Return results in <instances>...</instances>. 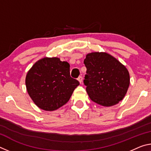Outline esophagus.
I'll return each mask as SVG.
<instances>
[{
  "mask_svg": "<svg viewBox=\"0 0 151 151\" xmlns=\"http://www.w3.org/2000/svg\"><path fill=\"white\" fill-rule=\"evenodd\" d=\"M78 81L80 83H81L82 82H83V77H82V76H79L78 78Z\"/></svg>",
  "mask_w": 151,
  "mask_h": 151,
  "instance_id": "esophagus-1",
  "label": "esophagus"
}]
</instances>
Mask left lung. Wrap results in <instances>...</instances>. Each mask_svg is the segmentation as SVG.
Instances as JSON below:
<instances>
[{"label":"left lung","mask_w":151,"mask_h":151,"mask_svg":"<svg viewBox=\"0 0 151 151\" xmlns=\"http://www.w3.org/2000/svg\"><path fill=\"white\" fill-rule=\"evenodd\" d=\"M84 83L90 99L104 106L118 104L127 94L130 85L129 70L109 53L94 52L86 55Z\"/></svg>","instance_id":"1"}]
</instances>
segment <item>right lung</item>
I'll use <instances>...</instances> for the list:
<instances>
[{
    "label": "right lung",
    "mask_w": 151,
    "mask_h": 151,
    "mask_svg": "<svg viewBox=\"0 0 151 151\" xmlns=\"http://www.w3.org/2000/svg\"><path fill=\"white\" fill-rule=\"evenodd\" d=\"M28 93L40 109L55 111L69 101L79 82L70 77V65L58 57L36 62L25 79Z\"/></svg>",
    "instance_id": "obj_1"
}]
</instances>
